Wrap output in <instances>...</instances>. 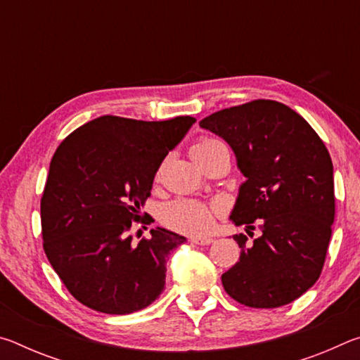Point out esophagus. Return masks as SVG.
Listing matches in <instances>:
<instances>
[{"label":"esophagus","instance_id":"34e87169","mask_svg":"<svg viewBox=\"0 0 360 360\" xmlns=\"http://www.w3.org/2000/svg\"><path fill=\"white\" fill-rule=\"evenodd\" d=\"M191 241L193 243V245H198V246H208L212 243V238L205 236V238H191Z\"/></svg>","mask_w":360,"mask_h":360}]
</instances>
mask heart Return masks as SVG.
Here are the masks:
<instances>
[{
  "label": "heart",
  "mask_w": 360,
  "mask_h": 360,
  "mask_svg": "<svg viewBox=\"0 0 360 360\" xmlns=\"http://www.w3.org/2000/svg\"><path fill=\"white\" fill-rule=\"evenodd\" d=\"M222 148H225V144L221 139L203 136L193 144L192 155L195 160H200V158ZM217 214H221V206L217 203H203L198 200L179 198L163 206L160 219L169 229L178 230L186 235L200 236L208 233L212 229Z\"/></svg>",
  "instance_id": "heart-1"
}]
</instances>
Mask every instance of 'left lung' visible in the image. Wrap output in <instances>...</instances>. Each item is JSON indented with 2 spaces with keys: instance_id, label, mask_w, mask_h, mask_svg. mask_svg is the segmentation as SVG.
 Listing matches in <instances>:
<instances>
[{
  "instance_id": "obj_1",
  "label": "left lung",
  "mask_w": 360,
  "mask_h": 360,
  "mask_svg": "<svg viewBox=\"0 0 360 360\" xmlns=\"http://www.w3.org/2000/svg\"><path fill=\"white\" fill-rule=\"evenodd\" d=\"M233 149L246 181L230 219L262 235L222 275L227 294L251 308L294 302L318 281L335 219L333 165L318 133L294 109L254 100L200 120ZM249 231V230H246ZM249 235V233H248Z\"/></svg>"
}]
</instances>
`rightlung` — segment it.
<instances>
[{"mask_svg":"<svg viewBox=\"0 0 360 360\" xmlns=\"http://www.w3.org/2000/svg\"><path fill=\"white\" fill-rule=\"evenodd\" d=\"M191 115L144 122L101 115L58 146L41 198L42 248L70 294L106 314H130L165 288L169 252L184 236L152 229L133 243L131 222L163 158L195 124Z\"/></svg>","mask_w":360,"mask_h":360,"instance_id":"right-lung-1","label":"right lung"}]
</instances>
